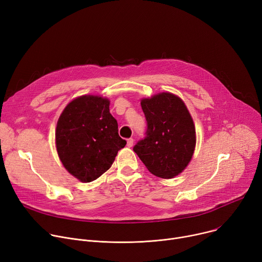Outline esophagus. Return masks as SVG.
I'll use <instances>...</instances> for the list:
<instances>
[{"label": "esophagus", "instance_id": "esophagus-1", "mask_svg": "<svg viewBox=\"0 0 262 262\" xmlns=\"http://www.w3.org/2000/svg\"><path fill=\"white\" fill-rule=\"evenodd\" d=\"M126 145H127V147H133V145H134V139H133V138H129V139H127Z\"/></svg>", "mask_w": 262, "mask_h": 262}]
</instances>
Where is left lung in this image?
I'll use <instances>...</instances> for the list:
<instances>
[{
	"label": "left lung",
	"instance_id": "obj_1",
	"mask_svg": "<svg viewBox=\"0 0 262 262\" xmlns=\"http://www.w3.org/2000/svg\"><path fill=\"white\" fill-rule=\"evenodd\" d=\"M147 121L145 138L134 151L156 177L171 179L180 174L195 148V127L183 100L171 93H159L141 100Z\"/></svg>",
	"mask_w": 262,
	"mask_h": 262
}]
</instances>
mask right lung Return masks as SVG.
<instances>
[{
  "mask_svg": "<svg viewBox=\"0 0 262 262\" xmlns=\"http://www.w3.org/2000/svg\"><path fill=\"white\" fill-rule=\"evenodd\" d=\"M55 141L64 168L83 183L110 169L126 144L110 113V100L94 95L80 96L66 106L57 121Z\"/></svg>",
  "mask_w": 262,
  "mask_h": 262,
  "instance_id": "add662e5",
  "label": "right lung"
}]
</instances>
